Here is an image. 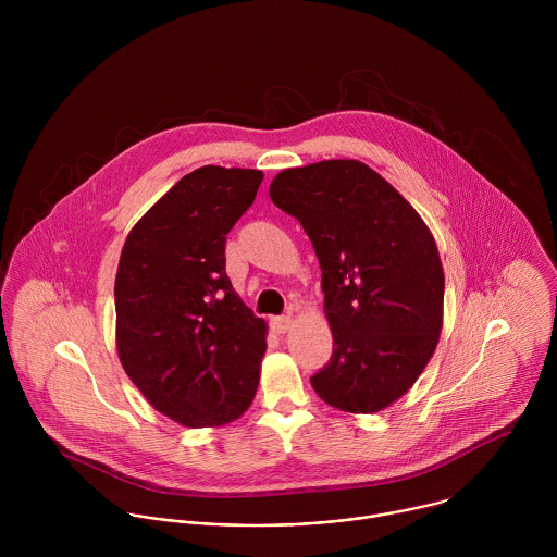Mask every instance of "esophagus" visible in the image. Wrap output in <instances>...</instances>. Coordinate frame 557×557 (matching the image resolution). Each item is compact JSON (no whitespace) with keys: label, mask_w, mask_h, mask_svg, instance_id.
<instances>
[{"label":"esophagus","mask_w":557,"mask_h":557,"mask_svg":"<svg viewBox=\"0 0 557 557\" xmlns=\"http://www.w3.org/2000/svg\"><path fill=\"white\" fill-rule=\"evenodd\" d=\"M270 325H272V330H274L276 334H285V332H289V330L294 327V319L289 318V315L272 318L270 319Z\"/></svg>","instance_id":"obj_1"}]
</instances>
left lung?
I'll return each instance as SVG.
<instances>
[{"label": "left lung", "instance_id": "8db88e82", "mask_svg": "<svg viewBox=\"0 0 557 557\" xmlns=\"http://www.w3.org/2000/svg\"><path fill=\"white\" fill-rule=\"evenodd\" d=\"M270 199L300 221L321 265L330 362L319 398L375 413L403 397L431 360L444 323L437 244L411 203L360 160L281 171Z\"/></svg>", "mask_w": 557, "mask_h": 557}]
</instances>
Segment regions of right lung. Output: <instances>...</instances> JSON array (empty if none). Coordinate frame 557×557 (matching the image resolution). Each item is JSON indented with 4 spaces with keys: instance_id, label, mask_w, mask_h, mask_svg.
<instances>
[{
    "instance_id": "obj_1",
    "label": "right lung",
    "mask_w": 557,
    "mask_h": 557,
    "mask_svg": "<svg viewBox=\"0 0 557 557\" xmlns=\"http://www.w3.org/2000/svg\"><path fill=\"white\" fill-rule=\"evenodd\" d=\"M261 180L259 169H195L137 221L120 255V362L182 426L234 422L259 386L268 327L232 287L225 242Z\"/></svg>"
}]
</instances>
